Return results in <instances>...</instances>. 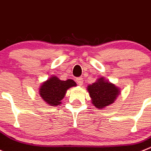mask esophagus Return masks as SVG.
I'll return each instance as SVG.
<instances>
[{
	"mask_svg": "<svg viewBox=\"0 0 151 151\" xmlns=\"http://www.w3.org/2000/svg\"><path fill=\"white\" fill-rule=\"evenodd\" d=\"M76 82L79 86H82L83 83V80L82 77H78V78L76 79Z\"/></svg>",
	"mask_w": 151,
	"mask_h": 151,
	"instance_id": "34e87169",
	"label": "esophagus"
}]
</instances>
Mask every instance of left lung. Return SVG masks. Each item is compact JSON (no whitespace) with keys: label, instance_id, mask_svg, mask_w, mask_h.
Returning a JSON list of instances; mask_svg holds the SVG:
<instances>
[{"label":"left lung","instance_id":"8db88e82","mask_svg":"<svg viewBox=\"0 0 151 151\" xmlns=\"http://www.w3.org/2000/svg\"><path fill=\"white\" fill-rule=\"evenodd\" d=\"M87 90L92 99V104L99 109L113 104L119 95V88L104 80V77L98 79L96 82L88 86Z\"/></svg>","mask_w":151,"mask_h":151}]
</instances>
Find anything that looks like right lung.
<instances>
[{
    "label": "right lung",
    "instance_id": "obj_1",
    "mask_svg": "<svg viewBox=\"0 0 151 151\" xmlns=\"http://www.w3.org/2000/svg\"><path fill=\"white\" fill-rule=\"evenodd\" d=\"M77 86L73 80L61 81L56 76H52L40 86L39 93L44 101L50 106H56L61 104L68 89Z\"/></svg>",
    "mask_w": 151,
    "mask_h": 151
}]
</instances>
